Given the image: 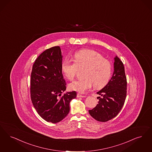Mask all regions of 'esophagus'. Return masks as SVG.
<instances>
[{"label":"esophagus","instance_id":"obj_1","mask_svg":"<svg viewBox=\"0 0 152 152\" xmlns=\"http://www.w3.org/2000/svg\"><path fill=\"white\" fill-rule=\"evenodd\" d=\"M77 98H85L86 96L85 95H80V94H77Z\"/></svg>","mask_w":152,"mask_h":152}]
</instances>
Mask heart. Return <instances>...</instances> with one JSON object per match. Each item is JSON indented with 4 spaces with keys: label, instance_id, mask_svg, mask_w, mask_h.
Here are the masks:
<instances>
[{
    "label": "heart",
    "instance_id": "obj_1",
    "mask_svg": "<svg viewBox=\"0 0 152 152\" xmlns=\"http://www.w3.org/2000/svg\"><path fill=\"white\" fill-rule=\"evenodd\" d=\"M75 61L66 58L62 62V70L69 80L73 79L78 69L86 68L83 79H76L70 84V89L85 93L94 85L97 89L102 88L110 82L112 73L111 62L103 55L93 50H82L74 55Z\"/></svg>",
    "mask_w": 152,
    "mask_h": 152
}]
</instances>
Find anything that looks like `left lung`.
I'll return each instance as SVG.
<instances>
[{"label":"left lung","instance_id":"1","mask_svg":"<svg viewBox=\"0 0 152 152\" xmlns=\"http://www.w3.org/2000/svg\"><path fill=\"white\" fill-rule=\"evenodd\" d=\"M127 82L124 66L116 56L111 79L97 94L98 104L89 110L90 115L97 121L105 122L116 117L124 104L126 96Z\"/></svg>","mask_w":152,"mask_h":152}]
</instances>
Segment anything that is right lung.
Here are the masks:
<instances>
[{
	"label": "right lung",
	"instance_id": "obj_1",
	"mask_svg": "<svg viewBox=\"0 0 152 152\" xmlns=\"http://www.w3.org/2000/svg\"><path fill=\"white\" fill-rule=\"evenodd\" d=\"M62 64L61 48L53 46L35 60L31 73L32 104L42 119L52 123H58L66 117L70 111V101L77 96L75 91L62 95L66 88Z\"/></svg>",
	"mask_w": 152,
	"mask_h": 152
}]
</instances>
